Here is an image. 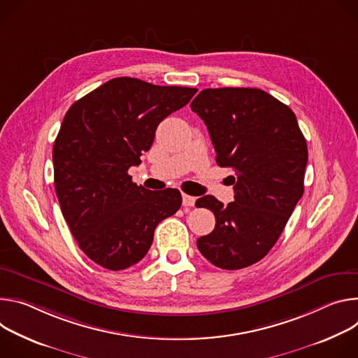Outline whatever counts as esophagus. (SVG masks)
Instances as JSON below:
<instances>
[{
    "mask_svg": "<svg viewBox=\"0 0 358 358\" xmlns=\"http://www.w3.org/2000/svg\"><path fill=\"white\" fill-rule=\"evenodd\" d=\"M194 202H196V199H194L193 196H189V194H186V193H183V194H182V203H183V206H185V208L194 206Z\"/></svg>",
    "mask_w": 358,
    "mask_h": 358,
    "instance_id": "1",
    "label": "esophagus"
}]
</instances>
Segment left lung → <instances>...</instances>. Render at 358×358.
<instances>
[{
  "instance_id": "left-lung-1",
  "label": "left lung",
  "mask_w": 358,
  "mask_h": 358,
  "mask_svg": "<svg viewBox=\"0 0 358 358\" xmlns=\"http://www.w3.org/2000/svg\"><path fill=\"white\" fill-rule=\"evenodd\" d=\"M190 108L208 127L216 164L236 172L234 202L196 201L216 217L196 245L212 264L239 270L270 252L303 196L307 143L294 112L257 88H208Z\"/></svg>"
}]
</instances>
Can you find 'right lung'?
I'll list each match as a JSON object with an SVG mask.
<instances>
[{"label":"right lung","mask_w":358,"mask_h":358,"mask_svg":"<svg viewBox=\"0 0 358 358\" xmlns=\"http://www.w3.org/2000/svg\"><path fill=\"white\" fill-rule=\"evenodd\" d=\"M196 92L113 78L65 113L52 149L55 192L79 249L96 264L134 266L148 253L156 226L179 210L178 189L150 192L128 169L141 164L157 125Z\"/></svg>","instance_id":"1"}]
</instances>
